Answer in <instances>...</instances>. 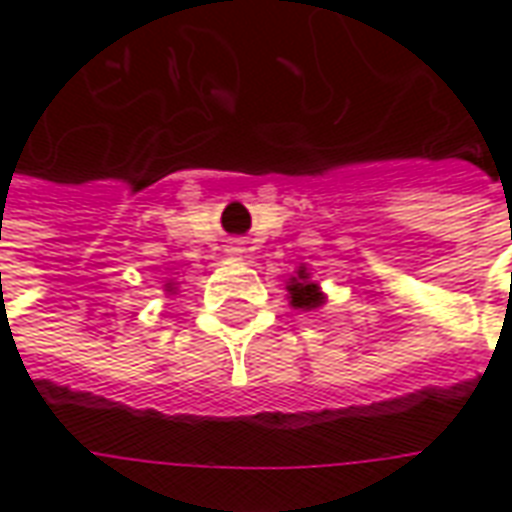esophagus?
Masks as SVG:
<instances>
[{
	"label": "esophagus",
	"instance_id": "34e87169",
	"mask_svg": "<svg viewBox=\"0 0 512 512\" xmlns=\"http://www.w3.org/2000/svg\"><path fill=\"white\" fill-rule=\"evenodd\" d=\"M224 252H227V257H230V260H241V257L246 255L244 241H238V238H235V241H230V244H227V249H224Z\"/></svg>",
	"mask_w": 512,
	"mask_h": 512
}]
</instances>
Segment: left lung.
I'll list each match as a JSON object with an SVG mask.
<instances>
[{
    "label": "left lung",
    "instance_id": "1",
    "mask_svg": "<svg viewBox=\"0 0 512 512\" xmlns=\"http://www.w3.org/2000/svg\"><path fill=\"white\" fill-rule=\"evenodd\" d=\"M285 290H288V301L293 310L315 312L326 304V293H323L318 282H312V271L304 266V263L296 266V271H293V277L288 279Z\"/></svg>",
    "mask_w": 512,
    "mask_h": 512
}]
</instances>
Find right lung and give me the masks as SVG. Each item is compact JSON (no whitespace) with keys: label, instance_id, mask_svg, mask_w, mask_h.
I'll list each match as a JSON object with an SVG mask.
<instances>
[{"label":"right lung","instance_id":"add662e5","mask_svg":"<svg viewBox=\"0 0 512 512\" xmlns=\"http://www.w3.org/2000/svg\"><path fill=\"white\" fill-rule=\"evenodd\" d=\"M164 290H167L169 296H172V293H178V288H175V282H167V285H164Z\"/></svg>","mask_w":512,"mask_h":512}]
</instances>
